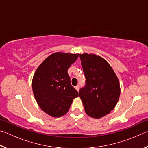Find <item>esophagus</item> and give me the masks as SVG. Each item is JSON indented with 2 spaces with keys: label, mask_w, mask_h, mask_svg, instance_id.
<instances>
[{
  "label": "esophagus",
  "mask_w": 148,
  "mask_h": 148,
  "mask_svg": "<svg viewBox=\"0 0 148 148\" xmlns=\"http://www.w3.org/2000/svg\"><path fill=\"white\" fill-rule=\"evenodd\" d=\"M75 89H76L77 91H79V86H78V85H77V86H76L75 87Z\"/></svg>",
  "instance_id": "esophagus-1"
}]
</instances>
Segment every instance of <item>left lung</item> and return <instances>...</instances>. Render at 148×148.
Returning <instances> with one entry per match:
<instances>
[{"label":"left lung","mask_w":148,"mask_h":148,"mask_svg":"<svg viewBox=\"0 0 148 148\" xmlns=\"http://www.w3.org/2000/svg\"><path fill=\"white\" fill-rule=\"evenodd\" d=\"M86 84L79 91L86 113L101 118L108 114L118 101L119 82L114 70L102 57L94 54L79 55Z\"/></svg>","instance_id":"8db88e82"}]
</instances>
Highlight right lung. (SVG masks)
Wrapping results in <instances>:
<instances>
[{
    "label": "right lung",
    "instance_id": "1",
    "mask_svg": "<svg viewBox=\"0 0 148 148\" xmlns=\"http://www.w3.org/2000/svg\"><path fill=\"white\" fill-rule=\"evenodd\" d=\"M79 54L53 53L36 69L32 87L35 99L40 108L54 117L66 114L78 92L71 86L68 69Z\"/></svg>",
    "mask_w": 148,
    "mask_h": 148
}]
</instances>
